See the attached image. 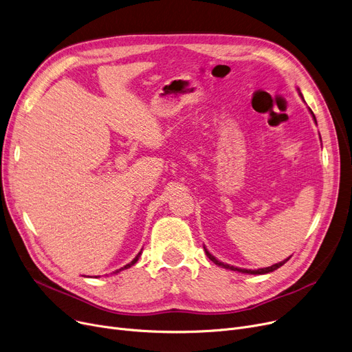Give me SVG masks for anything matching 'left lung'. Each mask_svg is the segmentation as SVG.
Returning <instances> with one entry per match:
<instances>
[{
	"instance_id": "obj_1",
	"label": "left lung",
	"mask_w": 352,
	"mask_h": 352,
	"mask_svg": "<svg viewBox=\"0 0 352 352\" xmlns=\"http://www.w3.org/2000/svg\"><path fill=\"white\" fill-rule=\"evenodd\" d=\"M300 91V89H298ZM300 96H301V92H300ZM302 97V96H301ZM304 100V98H302ZM309 111H311V108H309ZM311 114H312V117H314V121H316V124H317V120H316V116H314V113L311 111ZM204 250H206V254H207V256L210 258V260L214 263V264H217V265H219V267H223V268H227V270H231V271H238V272H244V274H254V275H258V274H268V272H272V271H275V270H278L280 267H283L289 258H287V260H284V261H281V263H278V264H274V265H271V267H267V268H260V270H243V268H236V267H232V265H228V264H224V263H221V261H218L217 258L214 256V255H211L208 251H207V248L204 247Z\"/></svg>"
}]
</instances>
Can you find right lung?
<instances>
[{"label": "right lung", "mask_w": 352, "mask_h": 352, "mask_svg": "<svg viewBox=\"0 0 352 352\" xmlns=\"http://www.w3.org/2000/svg\"><path fill=\"white\" fill-rule=\"evenodd\" d=\"M140 255H141V251H140V252L137 254V256L134 258V260H133L131 263H129V264H126V265H124V267H122V268H120V270H117L116 272H120V271H122V270H126V268H129V267H131V265H134V264H135V263L138 261V258H140Z\"/></svg>", "instance_id": "1"}]
</instances>
